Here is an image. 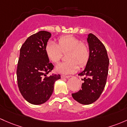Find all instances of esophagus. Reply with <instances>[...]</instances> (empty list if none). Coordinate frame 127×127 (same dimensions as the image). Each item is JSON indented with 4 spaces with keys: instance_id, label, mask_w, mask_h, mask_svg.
Masks as SVG:
<instances>
[{
    "instance_id": "obj_1",
    "label": "esophagus",
    "mask_w": 127,
    "mask_h": 127,
    "mask_svg": "<svg viewBox=\"0 0 127 127\" xmlns=\"http://www.w3.org/2000/svg\"><path fill=\"white\" fill-rule=\"evenodd\" d=\"M70 77H71L70 75H61V77L62 78H70Z\"/></svg>"
}]
</instances>
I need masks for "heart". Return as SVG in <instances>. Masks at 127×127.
<instances>
[{"label":"heart","mask_w":127,"mask_h":127,"mask_svg":"<svg viewBox=\"0 0 127 127\" xmlns=\"http://www.w3.org/2000/svg\"><path fill=\"white\" fill-rule=\"evenodd\" d=\"M48 58L53 63H58L62 58L63 53H67L66 62L61 63L56 66V70L65 74L74 73L78 66L83 67L87 64L90 57L89 48L86 44L74 36L66 35L58 39V45L49 41L45 47Z\"/></svg>","instance_id":"1"}]
</instances>
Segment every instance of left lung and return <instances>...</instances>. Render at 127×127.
<instances>
[{"label": "left lung", "mask_w": 127, "mask_h": 127, "mask_svg": "<svg viewBox=\"0 0 127 127\" xmlns=\"http://www.w3.org/2000/svg\"><path fill=\"white\" fill-rule=\"evenodd\" d=\"M88 36L90 57L85 70L78 74L84 76V82L81 89L72 94L74 99L83 105L93 103L100 97L106 85L109 61L102 42L92 33Z\"/></svg>", "instance_id": "obj_1"}]
</instances>
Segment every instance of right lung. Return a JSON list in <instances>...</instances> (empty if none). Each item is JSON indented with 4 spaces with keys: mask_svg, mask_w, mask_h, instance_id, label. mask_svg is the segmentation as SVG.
<instances>
[{
    "mask_svg": "<svg viewBox=\"0 0 127 127\" xmlns=\"http://www.w3.org/2000/svg\"><path fill=\"white\" fill-rule=\"evenodd\" d=\"M51 33L40 31L29 36L20 49L17 67V80L20 93L33 105H41L50 98L54 83L60 74L49 75L53 69L49 62L45 47Z\"/></svg>",
    "mask_w": 127,
    "mask_h": 127,
    "instance_id": "add662e5",
    "label": "right lung"
}]
</instances>
